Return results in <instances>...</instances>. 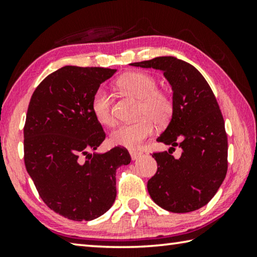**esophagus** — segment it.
Returning <instances> with one entry per match:
<instances>
[{"label":"esophagus","instance_id":"34e87169","mask_svg":"<svg viewBox=\"0 0 257 257\" xmlns=\"http://www.w3.org/2000/svg\"><path fill=\"white\" fill-rule=\"evenodd\" d=\"M130 157H132L133 161H136L142 157V153L137 152V151H130Z\"/></svg>","mask_w":257,"mask_h":257}]
</instances>
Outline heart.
<instances>
[{"mask_svg":"<svg viewBox=\"0 0 257 257\" xmlns=\"http://www.w3.org/2000/svg\"><path fill=\"white\" fill-rule=\"evenodd\" d=\"M119 85L123 91L141 99L137 114L140 120L122 124L113 130L109 141L115 146L135 150L152 135L153 121L158 125H164L170 120L173 114V100L166 92L158 90L157 80L148 73H127L119 79ZM91 112L100 124L109 127L114 123L111 112V96L104 87H99L93 93Z\"/></svg>","mask_w":257,"mask_h":257,"instance_id":"heart-1","label":"heart"}]
</instances>
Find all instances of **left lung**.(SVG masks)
<instances>
[{"label": "left lung", "instance_id": "obj_1", "mask_svg": "<svg viewBox=\"0 0 257 257\" xmlns=\"http://www.w3.org/2000/svg\"><path fill=\"white\" fill-rule=\"evenodd\" d=\"M164 73L173 90V114L157 138L170 145L154 153L157 174L148 182L152 200L172 213H189L207 205L227 170V137L221 109L205 77L192 65L173 56L130 64ZM182 149L180 158L173 148Z\"/></svg>", "mask_w": 257, "mask_h": 257}]
</instances>
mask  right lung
<instances>
[{
    "label": "right lung",
    "mask_w": 257,
    "mask_h": 257,
    "mask_svg": "<svg viewBox=\"0 0 257 257\" xmlns=\"http://www.w3.org/2000/svg\"><path fill=\"white\" fill-rule=\"evenodd\" d=\"M115 72L64 66L39 84L28 106L26 170L49 208L72 221H91L111 208L116 169L132 160L128 151L117 146L95 152L105 133L91 112V99Z\"/></svg>",
    "instance_id": "right-lung-1"
}]
</instances>
